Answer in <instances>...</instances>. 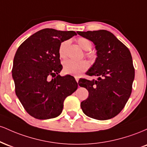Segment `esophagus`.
<instances>
[{
  "mask_svg": "<svg viewBox=\"0 0 147 147\" xmlns=\"http://www.w3.org/2000/svg\"><path fill=\"white\" fill-rule=\"evenodd\" d=\"M75 79H76V81H77V83H78V82H79V77H75Z\"/></svg>",
  "mask_w": 147,
  "mask_h": 147,
  "instance_id": "esophagus-1",
  "label": "esophagus"
}]
</instances>
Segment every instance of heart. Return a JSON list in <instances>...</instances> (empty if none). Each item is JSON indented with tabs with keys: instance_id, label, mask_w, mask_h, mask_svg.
I'll list each match as a JSON object with an SVG mask.
<instances>
[{
	"instance_id": "b5f03b06",
	"label": "heart",
	"mask_w": 147,
	"mask_h": 147,
	"mask_svg": "<svg viewBox=\"0 0 147 147\" xmlns=\"http://www.w3.org/2000/svg\"><path fill=\"white\" fill-rule=\"evenodd\" d=\"M77 43H78L79 46L86 51H88V50H91L92 47V42L86 38H82V37L79 38L77 39ZM68 43V41H65L61 43L59 48V55L61 58H65L66 56V48ZM86 55L88 57H90V58L92 57V55L90 52H87ZM63 72L65 73L79 76L82 72L86 71L89 67V64L86 61H76L68 59L63 62Z\"/></svg>"
}]
</instances>
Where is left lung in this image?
I'll list each match as a JSON object with an SVG mask.
<instances>
[{"label": "left lung", "mask_w": 147, "mask_h": 147, "mask_svg": "<svg viewBox=\"0 0 147 147\" xmlns=\"http://www.w3.org/2000/svg\"><path fill=\"white\" fill-rule=\"evenodd\" d=\"M93 42L97 59L86 75L95 80L79 79L88 97L81 103L87 116L99 120L114 117L124 109L132 91L135 77L132 57L127 47L107 30L77 32Z\"/></svg>", "instance_id": "obj_1"}]
</instances>
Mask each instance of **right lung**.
<instances>
[{
	"label": "right lung",
	"mask_w": 147,
	"mask_h": 147,
	"mask_svg": "<svg viewBox=\"0 0 147 147\" xmlns=\"http://www.w3.org/2000/svg\"><path fill=\"white\" fill-rule=\"evenodd\" d=\"M77 35L74 31L45 28L27 38L14 58L12 77L15 92L25 110L33 117L47 119L61 113L63 102L77 89L70 75L61 77L59 48ZM54 78L48 81L49 76Z\"/></svg>",
	"instance_id": "add662e5"
}]
</instances>
